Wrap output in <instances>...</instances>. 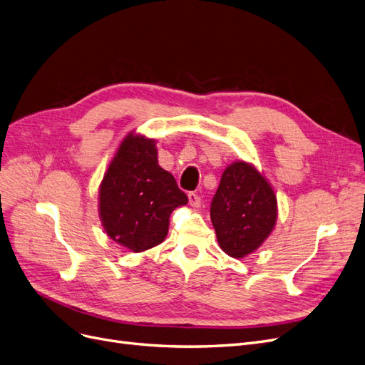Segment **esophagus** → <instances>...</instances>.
I'll return each instance as SVG.
<instances>
[{"label":"esophagus","instance_id":"esophagus-1","mask_svg":"<svg viewBox=\"0 0 365 365\" xmlns=\"http://www.w3.org/2000/svg\"><path fill=\"white\" fill-rule=\"evenodd\" d=\"M187 198H190V205H191L192 207H200V205H201V197H200L198 194L190 192V194H187Z\"/></svg>","mask_w":365,"mask_h":365}]
</instances>
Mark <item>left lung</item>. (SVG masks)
Listing matches in <instances>:
<instances>
[{
	"label": "left lung",
	"instance_id": "left-lung-1",
	"mask_svg": "<svg viewBox=\"0 0 365 365\" xmlns=\"http://www.w3.org/2000/svg\"><path fill=\"white\" fill-rule=\"evenodd\" d=\"M218 244L230 257L257 250L277 221V198L271 185L247 162H235L222 173L210 203Z\"/></svg>",
	"mask_w": 365,
	"mask_h": 365
}]
</instances>
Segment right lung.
I'll return each instance as SVG.
<instances>
[{"label": "right lung", "mask_w": 365, "mask_h": 365, "mask_svg": "<svg viewBox=\"0 0 365 365\" xmlns=\"http://www.w3.org/2000/svg\"><path fill=\"white\" fill-rule=\"evenodd\" d=\"M99 200L106 235L133 252L159 245L171 212L187 203L173 175L158 165L155 141L132 133L103 175Z\"/></svg>", "instance_id": "obj_1"}]
</instances>
